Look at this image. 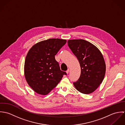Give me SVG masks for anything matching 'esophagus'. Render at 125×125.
<instances>
[{"mask_svg": "<svg viewBox=\"0 0 125 125\" xmlns=\"http://www.w3.org/2000/svg\"><path fill=\"white\" fill-rule=\"evenodd\" d=\"M69 71H70V70H69V69H67V70L66 72V73H69Z\"/></svg>", "mask_w": 125, "mask_h": 125, "instance_id": "esophagus-1", "label": "esophagus"}]
</instances>
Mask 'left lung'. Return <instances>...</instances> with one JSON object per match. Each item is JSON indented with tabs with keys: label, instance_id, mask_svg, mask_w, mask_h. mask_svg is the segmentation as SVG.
<instances>
[{
	"label": "left lung",
	"instance_id": "1",
	"mask_svg": "<svg viewBox=\"0 0 125 125\" xmlns=\"http://www.w3.org/2000/svg\"><path fill=\"white\" fill-rule=\"evenodd\" d=\"M67 43L81 67L80 76L73 85L81 93L90 94L104 79L106 65L104 57L95 46L84 39L69 40Z\"/></svg>",
	"mask_w": 125,
	"mask_h": 125
}]
</instances>
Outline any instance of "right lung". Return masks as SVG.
<instances>
[{
    "label": "right lung",
    "instance_id": "add662e5",
    "mask_svg": "<svg viewBox=\"0 0 125 125\" xmlns=\"http://www.w3.org/2000/svg\"><path fill=\"white\" fill-rule=\"evenodd\" d=\"M66 43L65 39H49L34 45L24 63V76L36 93L45 95L58 85L65 72L62 71L55 55Z\"/></svg>",
    "mask_w": 125,
    "mask_h": 125
}]
</instances>
